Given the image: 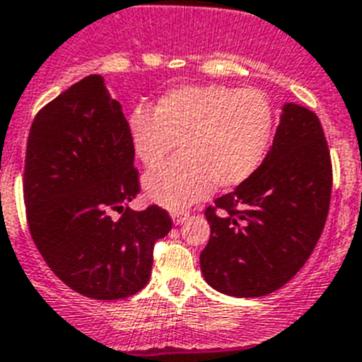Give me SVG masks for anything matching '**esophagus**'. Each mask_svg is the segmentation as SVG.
Masks as SVG:
<instances>
[{
    "label": "esophagus",
    "instance_id": "obj_1",
    "mask_svg": "<svg viewBox=\"0 0 362 362\" xmlns=\"http://www.w3.org/2000/svg\"><path fill=\"white\" fill-rule=\"evenodd\" d=\"M171 218H173V221L177 223V226H180V223H184L185 220L189 218L187 213H173L171 214Z\"/></svg>",
    "mask_w": 362,
    "mask_h": 362
}]
</instances>
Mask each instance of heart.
Returning a JSON list of instances; mask_svg holds the SVG:
<instances>
[{
    "instance_id": "b5f03b06",
    "label": "heart",
    "mask_w": 362,
    "mask_h": 362,
    "mask_svg": "<svg viewBox=\"0 0 362 362\" xmlns=\"http://www.w3.org/2000/svg\"><path fill=\"white\" fill-rule=\"evenodd\" d=\"M272 106L254 88L184 86L169 92L153 113L129 119L133 146L146 168H157L179 144L182 153L146 175L153 202L180 211L213 189L249 180L262 165L272 136Z\"/></svg>"
}]
</instances>
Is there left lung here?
I'll use <instances>...</instances> for the list:
<instances>
[{
  "label": "left lung",
  "mask_w": 362,
  "mask_h": 362,
  "mask_svg": "<svg viewBox=\"0 0 362 362\" xmlns=\"http://www.w3.org/2000/svg\"><path fill=\"white\" fill-rule=\"evenodd\" d=\"M332 160L317 115L285 104L272 148L258 171L205 209V281L236 298L278 291L299 272L323 233Z\"/></svg>",
  "instance_id": "obj_1"
}]
</instances>
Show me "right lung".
<instances>
[{
	"label": "right lung",
	"mask_w": 362,
	"mask_h": 362,
	"mask_svg": "<svg viewBox=\"0 0 362 362\" xmlns=\"http://www.w3.org/2000/svg\"><path fill=\"white\" fill-rule=\"evenodd\" d=\"M133 162L132 129L100 76L71 84L32 122L23 175L28 229L52 272L86 298L142 291L155 242L173 227L158 205L128 207L141 193Z\"/></svg>",
	"instance_id": "add662e5"
}]
</instances>
